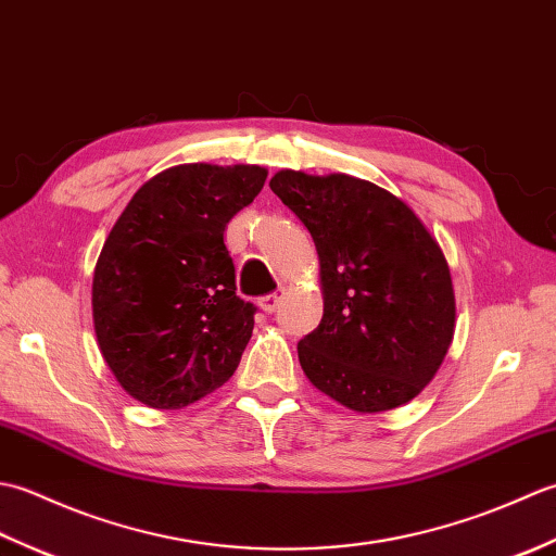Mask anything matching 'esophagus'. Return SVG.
<instances>
[{
    "instance_id": "1",
    "label": "esophagus",
    "mask_w": 556,
    "mask_h": 556,
    "mask_svg": "<svg viewBox=\"0 0 556 556\" xmlns=\"http://www.w3.org/2000/svg\"><path fill=\"white\" fill-rule=\"evenodd\" d=\"M279 301H281V291H271V293H267V296L260 299V308H263L267 315H271L277 311Z\"/></svg>"
}]
</instances>
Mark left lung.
I'll return each mask as SVG.
<instances>
[{"label": "left lung", "instance_id": "1", "mask_svg": "<svg viewBox=\"0 0 556 556\" xmlns=\"http://www.w3.org/2000/svg\"><path fill=\"white\" fill-rule=\"evenodd\" d=\"M269 188L311 231L323 320L299 341L308 380L358 413L422 392L454 337V289L442 248L384 188L346 174L277 172Z\"/></svg>", "mask_w": 556, "mask_h": 556}]
</instances>
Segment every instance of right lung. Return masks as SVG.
I'll return each mask as SVG.
<instances>
[{
  "mask_svg": "<svg viewBox=\"0 0 556 556\" xmlns=\"http://www.w3.org/2000/svg\"><path fill=\"white\" fill-rule=\"evenodd\" d=\"M255 164H179L138 188L92 277L102 356L128 394L181 408L239 368L255 305L236 296L224 227L263 191Z\"/></svg>",
  "mask_w": 556,
  "mask_h": 556,
  "instance_id": "add662e5",
  "label": "right lung"
}]
</instances>
